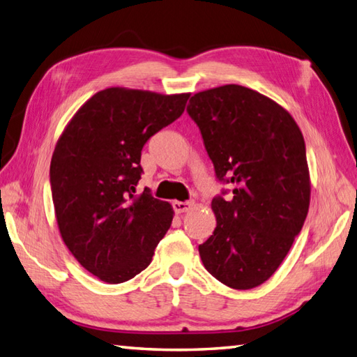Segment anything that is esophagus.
Masks as SVG:
<instances>
[{
    "label": "esophagus",
    "instance_id": "1",
    "mask_svg": "<svg viewBox=\"0 0 357 357\" xmlns=\"http://www.w3.org/2000/svg\"><path fill=\"white\" fill-rule=\"evenodd\" d=\"M173 210L176 211V213H185V211H188L190 210L193 206H195V202L193 201H174L173 204Z\"/></svg>",
    "mask_w": 357,
    "mask_h": 357
}]
</instances>
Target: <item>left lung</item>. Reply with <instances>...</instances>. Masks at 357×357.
Masks as SVG:
<instances>
[{"instance_id":"left-lung-1","label":"left lung","mask_w":357,"mask_h":357,"mask_svg":"<svg viewBox=\"0 0 357 357\" xmlns=\"http://www.w3.org/2000/svg\"><path fill=\"white\" fill-rule=\"evenodd\" d=\"M187 113L204 141L216 179L233 196L211 201L213 234L199 245L204 267L227 287L264 284L282 264L310 206L304 136L290 113L238 84L204 90Z\"/></svg>"}]
</instances>
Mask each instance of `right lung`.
Segmentation results:
<instances>
[{"label": "right lung", "instance_id": "right-lung-1", "mask_svg": "<svg viewBox=\"0 0 357 357\" xmlns=\"http://www.w3.org/2000/svg\"><path fill=\"white\" fill-rule=\"evenodd\" d=\"M188 96L101 90L56 142L50 188L59 233L82 267L104 282H126L146 270L170 229V204L149 188L136 193V185L144 144L183 115Z\"/></svg>", "mask_w": 357, "mask_h": 357}]
</instances>
